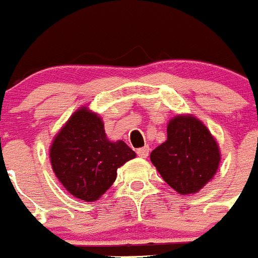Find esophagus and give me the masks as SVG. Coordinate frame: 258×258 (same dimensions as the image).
Here are the masks:
<instances>
[{
	"label": "esophagus",
	"mask_w": 258,
	"mask_h": 258,
	"mask_svg": "<svg viewBox=\"0 0 258 258\" xmlns=\"http://www.w3.org/2000/svg\"><path fill=\"white\" fill-rule=\"evenodd\" d=\"M149 151H150V147L149 146L140 147V149L137 150V155L141 156V158H147V155H149Z\"/></svg>",
	"instance_id": "esophagus-1"
}]
</instances>
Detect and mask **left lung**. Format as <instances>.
I'll return each instance as SVG.
<instances>
[{
    "instance_id": "1",
    "label": "left lung",
    "mask_w": 258,
    "mask_h": 258,
    "mask_svg": "<svg viewBox=\"0 0 258 258\" xmlns=\"http://www.w3.org/2000/svg\"><path fill=\"white\" fill-rule=\"evenodd\" d=\"M150 159L171 188L180 195H193L214 177L221 153L201 121L180 114L168 122L167 141L151 151Z\"/></svg>"
}]
</instances>
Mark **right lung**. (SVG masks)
<instances>
[{"mask_svg":"<svg viewBox=\"0 0 258 258\" xmlns=\"http://www.w3.org/2000/svg\"><path fill=\"white\" fill-rule=\"evenodd\" d=\"M49 156L63 188L82 201L92 202L111 188L118 167L136 158V153L124 141H108L102 118L82 107L57 133Z\"/></svg>","mask_w":258,"mask_h":258,"instance_id":"1","label":"right lung"}]
</instances>
